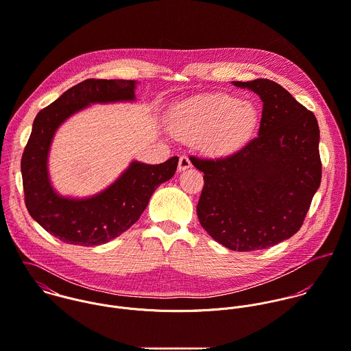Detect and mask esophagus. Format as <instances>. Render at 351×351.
Masks as SVG:
<instances>
[{"label":"esophagus","mask_w":351,"mask_h":351,"mask_svg":"<svg viewBox=\"0 0 351 351\" xmlns=\"http://www.w3.org/2000/svg\"><path fill=\"white\" fill-rule=\"evenodd\" d=\"M191 167H193L191 161H190V158L187 156H182L179 158V164H178V171L179 172H183V171H186V169H189Z\"/></svg>","instance_id":"obj_1"}]
</instances>
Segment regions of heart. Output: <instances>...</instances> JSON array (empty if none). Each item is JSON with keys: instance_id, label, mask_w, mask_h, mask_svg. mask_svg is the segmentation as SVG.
Segmentation results:
<instances>
[{"instance_id": "heart-1", "label": "heart", "mask_w": 351, "mask_h": 351, "mask_svg": "<svg viewBox=\"0 0 351 351\" xmlns=\"http://www.w3.org/2000/svg\"><path fill=\"white\" fill-rule=\"evenodd\" d=\"M259 119V108L251 100L204 93L175 104L168 111L167 126L176 140L195 142L206 156L222 158L250 143Z\"/></svg>"}]
</instances>
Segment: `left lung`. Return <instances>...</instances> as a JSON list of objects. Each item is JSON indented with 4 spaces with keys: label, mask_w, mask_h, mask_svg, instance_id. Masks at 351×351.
Wrapping results in <instances>:
<instances>
[{
    "label": "left lung",
    "mask_w": 351,
    "mask_h": 351,
    "mask_svg": "<svg viewBox=\"0 0 351 351\" xmlns=\"http://www.w3.org/2000/svg\"><path fill=\"white\" fill-rule=\"evenodd\" d=\"M263 101L259 134L218 160L191 157L205 186L197 206L204 229L232 251H258L291 237L322 180L315 115L280 84L233 81Z\"/></svg>",
    "instance_id": "1"
}]
</instances>
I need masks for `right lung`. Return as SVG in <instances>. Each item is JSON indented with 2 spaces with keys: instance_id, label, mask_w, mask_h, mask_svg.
<instances>
[{
  "instance_id": "1",
  "label": "right lung",
  "mask_w": 351,
  "mask_h": 351,
  "mask_svg": "<svg viewBox=\"0 0 351 351\" xmlns=\"http://www.w3.org/2000/svg\"><path fill=\"white\" fill-rule=\"evenodd\" d=\"M136 86L134 80H85L34 121L21 158L25 206L45 230L64 243L92 247L118 237L138 221L154 190L175 175L176 156L156 165L134 160L114 183L86 198L64 197L51 184L49 154L60 126L90 104L136 101Z\"/></svg>"
}]
</instances>
